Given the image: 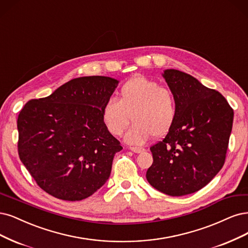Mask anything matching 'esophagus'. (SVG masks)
<instances>
[{
  "instance_id": "34e87169",
  "label": "esophagus",
  "mask_w": 248,
  "mask_h": 248,
  "mask_svg": "<svg viewBox=\"0 0 248 248\" xmlns=\"http://www.w3.org/2000/svg\"><path fill=\"white\" fill-rule=\"evenodd\" d=\"M133 153H136V154H140V153H142L144 151L143 148L141 147H130L129 148Z\"/></svg>"
}]
</instances>
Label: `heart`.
<instances>
[{
  "label": "heart",
  "instance_id": "heart-1",
  "mask_svg": "<svg viewBox=\"0 0 248 248\" xmlns=\"http://www.w3.org/2000/svg\"><path fill=\"white\" fill-rule=\"evenodd\" d=\"M130 115L134 123L125 135L128 143L142 144L154 135L163 136L176 119L174 96L157 81L136 75L119 89L118 101L110 98L101 107L102 123L115 136L125 131Z\"/></svg>",
  "mask_w": 248,
  "mask_h": 248
}]
</instances>
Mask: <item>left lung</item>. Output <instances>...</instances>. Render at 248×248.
<instances>
[{
	"label": "left lung",
	"mask_w": 248,
	"mask_h": 248,
	"mask_svg": "<svg viewBox=\"0 0 248 248\" xmlns=\"http://www.w3.org/2000/svg\"><path fill=\"white\" fill-rule=\"evenodd\" d=\"M176 102V119L165 139L151 147L149 184L173 197L205 186L224 166L234 112L219 92L193 76L162 73Z\"/></svg>",
	"instance_id": "left-lung-1"
}]
</instances>
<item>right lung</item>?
Segmentation results:
<instances>
[{"mask_svg": "<svg viewBox=\"0 0 248 248\" xmlns=\"http://www.w3.org/2000/svg\"><path fill=\"white\" fill-rule=\"evenodd\" d=\"M118 84L105 76L80 77L20 110L19 158L46 193L80 201L107 183L123 148L102 123L101 107Z\"/></svg>", "mask_w": 248, "mask_h": 248, "instance_id": "add662e5", "label": "right lung"}]
</instances>
